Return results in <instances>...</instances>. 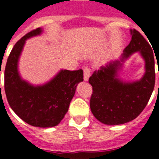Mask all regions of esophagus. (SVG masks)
I'll use <instances>...</instances> for the list:
<instances>
[{
	"instance_id": "esophagus-1",
	"label": "esophagus",
	"mask_w": 159,
	"mask_h": 159,
	"mask_svg": "<svg viewBox=\"0 0 159 159\" xmlns=\"http://www.w3.org/2000/svg\"><path fill=\"white\" fill-rule=\"evenodd\" d=\"M84 80L88 81L89 77L92 75V69L90 67H86L84 69Z\"/></svg>"
}]
</instances>
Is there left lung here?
<instances>
[{
	"instance_id": "1",
	"label": "left lung",
	"mask_w": 159,
	"mask_h": 159,
	"mask_svg": "<svg viewBox=\"0 0 159 159\" xmlns=\"http://www.w3.org/2000/svg\"><path fill=\"white\" fill-rule=\"evenodd\" d=\"M130 32L131 40L124 49L121 61L132 53L140 52L146 61V73L143 78L134 83L122 82L116 78L121 64L116 61L94 71L88 80L92 86L91 111L99 122L107 125L123 124L137 118L154 91L155 71L151 46L139 31L133 29Z\"/></svg>"
}]
</instances>
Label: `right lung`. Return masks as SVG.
<instances>
[{
	"label": "right lung",
	"instance_id": "right-lung-1",
	"mask_svg": "<svg viewBox=\"0 0 159 159\" xmlns=\"http://www.w3.org/2000/svg\"><path fill=\"white\" fill-rule=\"evenodd\" d=\"M41 32L40 28L33 29L14 45L5 66V91L8 104L22 120L33 127L45 128L57 126L64 119L77 84L84 80V71L62 70L43 86H32L22 80L17 62L25 40Z\"/></svg>",
	"mask_w": 159,
	"mask_h": 159
}]
</instances>
